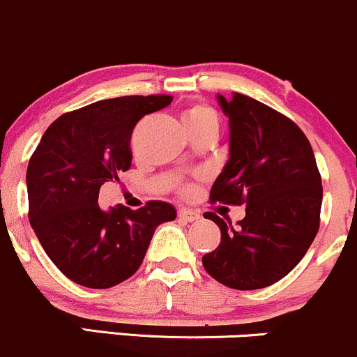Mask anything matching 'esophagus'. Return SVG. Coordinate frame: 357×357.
<instances>
[{
  "mask_svg": "<svg viewBox=\"0 0 357 357\" xmlns=\"http://www.w3.org/2000/svg\"><path fill=\"white\" fill-rule=\"evenodd\" d=\"M178 218L183 219V221H187V222H194V221H199L200 214H199V212L190 211V209H180L178 211Z\"/></svg>",
  "mask_w": 357,
  "mask_h": 357,
  "instance_id": "esophagus-1",
  "label": "esophagus"
}]
</instances>
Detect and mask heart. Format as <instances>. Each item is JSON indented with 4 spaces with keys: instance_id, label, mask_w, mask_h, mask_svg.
<instances>
[{
    "instance_id": "1",
    "label": "heart",
    "mask_w": 357,
    "mask_h": 357,
    "mask_svg": "<svg viewBox=\"0 0 357 357\" xmlns=\"http://www.w3.org/2000/svg\"><path fill=\"white\" fill-rule=\"evenodd\" d=\"M182 119H183V125H185L187 130H189V128L204 125V123L218 121L214 111H212L209 106H204V104H194V106H190L189 109L183 113Z\"/></svg>"
}]
</instances>
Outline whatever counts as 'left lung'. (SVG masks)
<instances>
[{"mask_svg": "<svg viewBox=\"0 0 357 357\" xmlns=\"http://www.w3.org/2000/svg\"><path fill=\"white\" fill-rule=\"evenodd\" d=\"M229 118V158L211 202L246 204L238 226L206 212L221 243L202 256L212 278L236 290L273 285L298 265L319 231L322 180L314 151L291 119L236 92L218 94Z\"/></svg>", "mask_w": 357, "mask_h": 357, "instance_id": "1", "label": "left lung"}]
</instances>
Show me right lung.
<instances>
[{"mask_svg": "<svg viewBox=\"0 0 357 357\" xmlns=\"http://www.w3.org/2000/svg\"><path fill=\"white\" fill-rule=\"evenodd\" d=\"M172 96H123L92 102L55 119L26 170L28 218L40 244L67 278L87 288H111L136 273L153 232L174 221L172 204L102 211L104 182L131 167V133L145 114Z\"/></svg>", "mask_w": 357, "mask_h": 357, "instance_id": "1", "label": "right lung"}]
</instances>
